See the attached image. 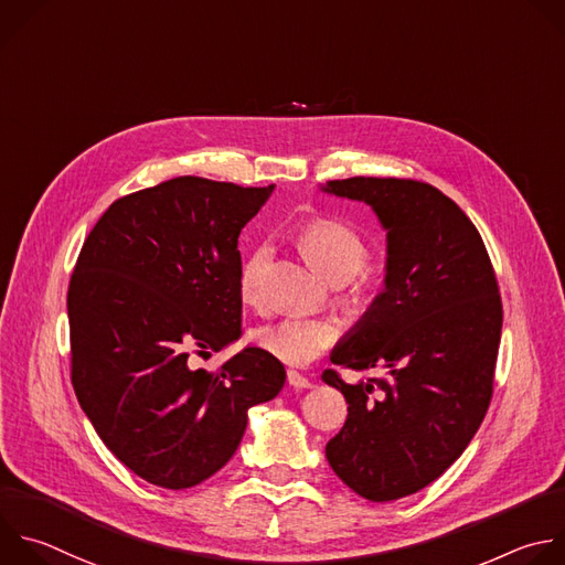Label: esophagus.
<instances>
[{
    "label": "esophagus",
    "instance_id": "34e87169",
    "mask_svg": "<svg viewBox=\"0 0 565 565\" xmlns=\"http://www.w3.org/2000/svg\"><path fill=\"white\" fill-rule=\"evenodd\" d=\"M286 377H288V384H290L292 388H299V391H308V388H312V382H310L308 377H303L301 372L292 370V367L286 372Z\"/></svg>",
    "mask_w": 565,
    "mask_h": 565
}]
</instances>
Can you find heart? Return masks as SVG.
<instances>
[{
  "label": "heart",
  "mask_w": 565,
  "mask_h": 565,
  "mask_svg": "<svg viewBox=\"0 0 565 565\" xmlns=\"http://www.w3.org/2000/svg\"><path fill=\"white\" fill-rule=\"evenodd\" d=\"M299 248L310 266L330 281H345L356 275L365 259L367 248L361 235L345 222L319 217L308 222L299 231ZM273 257L270 246H255L239 268V297L244 303L255 306L259 301L262 277ZM337 339V326L323 319L286 317L275 323H266L255 332V341L268 354L292 365H306L326 352Z\"/></svg>",
  "instance_id": "1"
}]
</instances>
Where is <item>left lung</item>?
<instances>
[{"label": "left lung", "mask_w": 565, "mask_h": 565, "mask_svg": "<svg viewBox=\"0 0 565 565\" xmlns=\"http://www.w3.org/2000/svg\"><path fill=\"white\" fill-rule=\"evenodd\" d=\"M321 191L367 204L386 228L384 290L334 345L330 361L384 377L345 384L348 417L326 446L334 475L370 501L433 483L479 430L494 382L503 308L483 239L435 185L350 177Z\"/></svg>", "instance_id": "obj_1"}]
</instances>
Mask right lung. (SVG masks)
<instances>
[{
    "label": "right lung",
    "mask_w": 565,
    "mask_h": 565,
    "mask_svg": "<svg viewBox=\"0 0 565 565\" xmlns=\"http://www.w3.org/2000/svg\"><path fill=\"white\" fill-rule=\"evenodd\" d=\"M275 185L174 177L110 204L68 286L71 380L106 448L148 483L183 490L235 455L248 411L279 395L281 361L242 337V228Z\"/></svg>",
    "instance_id": "right-lung-1"
}]
</instances>
